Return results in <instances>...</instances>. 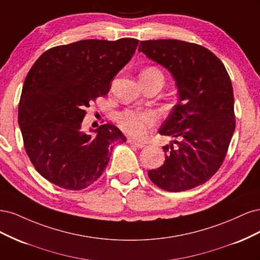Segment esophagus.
Wrapping results in <instances>:
<instances>
[{"label": "esophagus", "mask_w": 260, "mask_h": 260, "mask_svg": "<svg viewBox=\"0 0 260 260\" xmlns=\"http://www.w3.org/2000/svg\"><path fill=\"white\" fill-rule=\"evenodd\" d=\"M128 143H130L131 145L137 146L138 148H143V147H145V144H144V143L139 142V141L133 140V139H128Z\"/></svg>", "instance_id": "esophagus-1"}]
</instances>
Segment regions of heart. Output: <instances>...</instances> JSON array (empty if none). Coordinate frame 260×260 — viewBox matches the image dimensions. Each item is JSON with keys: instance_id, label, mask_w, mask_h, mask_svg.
Segmentation results:
<instances>
[{"instance_id": "obj_1", "label": "heart", "mask_w": 260, "mask_h": 260, "mask_svg": "<svg viewBox=\"0 0 260 260\" xmlns=\"http://www.w3.org/2000/svg\"><path fill=\"white\" fill-rule=\"evenodd\" d=\"M141 75H153L162 77V74L156 67H148ZM119 127L130 136L137 138L146 137L159 121L156 112L151 109H125L116 117Z\"/></svg>"}]
</instances>
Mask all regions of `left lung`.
Here are the masks:
<instances>
[{
    "label": "left lung",
    "instance_id": "1",
    "mask_svg": "<svg viewBox=\"0 0 260 260\" xmlns=\"http://www.w3.org/2000/svg\"><path fill=\"white\" fill-rule=\"evenodd\" d=\"M139 52L166 67L178 86L179 102L159 133L179 141L162 146V166L148 178L168 192L205 183L221 167L235 130L234 95L222 61L208 49L181 40L141 41Z\"/></svg>",
    "mask_w": 260,
    "mask_h": 260
}]
</instances>
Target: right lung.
Wrapping results in <instances>:
<instances>
[{"instance_id": "1", "label": "right lung", "mask_w": 260, "mask_h": 260, "mask_svg": "<svg viewBox=\"0 0 260 260\" xmlns=\"http://www.w3.org/2000/svg\"><path fill=\"white\" fill-rule=\"evenodd\" d=\"M139 40H82L45 51L23 82L18 123L36 170L51 183L79 191L102 176L122 132L104 123L91 137L81 130L85 109L111 89Z\"/></svg>"}]
</instances>
